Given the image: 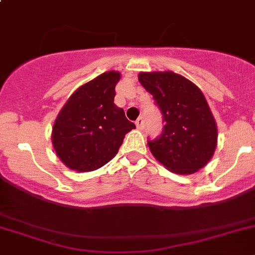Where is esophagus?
I'll return each mask as SVG.
<instances>
[{
    "label": "esophagus",
    "instance_id": "1",
    "mask_svg": "<svg viewBox=\"0 0 255 255\" xmlns=\"http://www.w3.org/2000/svg\"><path fill=\"white\" fill-rule=\"evenodd\" d=\"M136 126H137V128H138V129H142V128H143L144 119L142 118V117H138V119L136 121Z\"/></svg>",
    "mask_w": 255,
    "mask_h": 255
}]
</instances>
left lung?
Returning a JSON list of instances; mask_svg holds the SVG:
<instances>
[{
	"instance_id": "left-lung-1",
	"label": "left lung",
	"mask_w": 255,
	"mask_h": 255,
	"mask_svg": "<svg viewBox=\"0 0 255 255\" xmlns=\"http://www.w3.org/2000/svg\"><path fill=\"white\" fill-rule=\"evenodd\" d=\"M141 85L152 95L165 123L151 152L167 170L192 174L205 166L217 143V127L206 98L193 82L178 73L141 72Z\"/></svg>"
}]
</instances>
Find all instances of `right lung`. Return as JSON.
<instances>
[{
  "label": "right lung",
  "mask_w": 255,
  "mask_h": 255,
  "mask_svg": "<svg viewBox=\"0 0 255 255\" xmlns=\"http://www.w3.org/2000/svg\"><path fill=\"white\" fill-rule=\"evenodd\" d=\"M121 73H102L71 95L52 132L56 153L76 171H93L111 161L134 123L114 104Z\"/></svg>",
  "instance_id": "1"
}]
</instances>
